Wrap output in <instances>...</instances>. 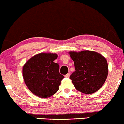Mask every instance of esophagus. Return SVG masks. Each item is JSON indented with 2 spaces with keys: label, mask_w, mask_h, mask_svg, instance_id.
I'll use <instances>...</instances> for the list:
<instances>
[{
  "label": "esophagus",
  "mask_w": 124,
  "mask_h": 124,
  "mask_svg": "<svg viewBox=\"0 0 124 124\" xmlns=\"http://www.w3.org/2000/svg\"><path fill=\"white\" fill-rule=\"evenodd\" d=\"M65 77H66V78H69V77H70V73H67V74H66V75H65Z\"/></svg>",
  "instance_id": "esophagus-1"
}]
</instances>
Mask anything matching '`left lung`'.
<instances>
[{"mask_svg": "<svg viewBox=\"0 0 124 124\" xmlns=\"http://www.w3.org/2000/svg\"><path fill=\"white\" fill-rule=\"evenodd\" d=\"M75 71L70 75L75 88L85 94L96 92L103 86L108 74L107 61L101 54L92 51L69 52Z\"/></svg>", "mask_w": 124, "mask_h": 124, "instance_id": "8db88e82", "label": "left lung"}]
</instances>
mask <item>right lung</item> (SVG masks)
Instances as JSON below:
<instances>
[{"mask_svg": "<svg viewBox=\"0 0 124 124\" xmlns=\"http://www.w3.org/2000/svg\"><path fill=\"white\" fill-rule=\"evenodd\" d=\"M57 54L39 53L30 58L22 69L24 82L32 93L42 98H49L59 89L64 76L54 61Z\"/></svg>", "mask_w": 124, "mask_h": 124, "instance_id": "1", "label": "right lung"}]
</instances>
